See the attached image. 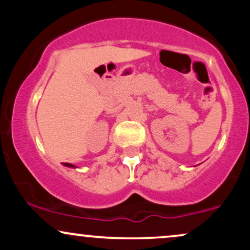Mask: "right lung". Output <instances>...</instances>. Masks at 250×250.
Returning <instances> with one entry per match:
<instances>
[{"label":"right lung","instance_id":"add662e5","mask_svg":"<svg viewBox=\"0 0 250 250\" xmlns=\"http://www.w3.org/2000/svg\"><path fill=\"white\" fill-rule=\"evenodd\" d=\"M64 166H67V167H69V168H76L75 166L71 165V163H64Z\"/></svg>","mask_w":250,"mask_h":250}]
</instances>
